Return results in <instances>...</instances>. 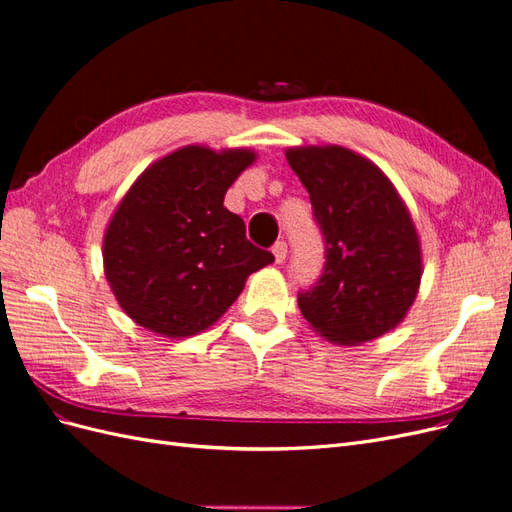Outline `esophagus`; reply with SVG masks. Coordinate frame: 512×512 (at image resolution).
I'll use <instances>...</instances> for the list:
<instances>
[{"mask_svg":"<svg viewBox=\"0 0 512 512\" xmlns=\"http://www.w3.org/2000/svg\"><path fill=\"white\" fill-rule=\"evenodd\" d=\"M271 252H273V256H275V262H277V265H282V262L286 260V254H288V245H286V241H277V243L271 247Z\"/></svg>","mask_w":512,"mask_h":512,"instance_id":"1","label":"esophagus"}]
</instances>
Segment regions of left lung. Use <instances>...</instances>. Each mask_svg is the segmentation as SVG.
Wrapping results in <instances>:
<instances>
[{"label": "left lung", "mask_w": 512, "mask_h": 512, "mask_svg": "<svg viewBox=\"0 0 512 512\" xmlns=\"http://www.w3.org/2000/svg\"><path fill=\"white\" fill-rule=\"evenodd\" d=\"M286 160L309 192L327 258L318 282L299 292L303 318L344 346L395 329L423 275L421 243L395 185L337 145L292 147Z\"/></svg>", "instance_id": "left-lung-1"}]
</instances>
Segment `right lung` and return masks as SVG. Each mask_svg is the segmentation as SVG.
Wrapping results in <instances>:
<instances>
[{"label":"right lung","instance_id":"obj_1","mask_svg":"<svg viewBox=\"0 0 512 512\" xmlns=\"http://www.w3.org/2000/svg\"><path fill=\"white\" fill-rule=\"evenodd\" d=\"M256 160L250 149L188 145L151 164L104 235V273L121 309L162 337L209 329L271 252L245 237L224 196Z\"/></svg>","mask_w":512,"mask_h":512}]
</instances>
